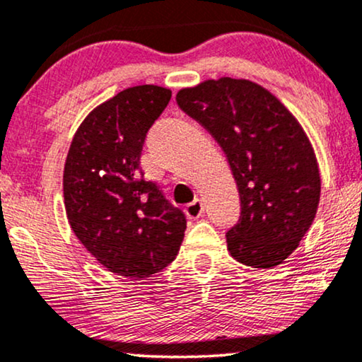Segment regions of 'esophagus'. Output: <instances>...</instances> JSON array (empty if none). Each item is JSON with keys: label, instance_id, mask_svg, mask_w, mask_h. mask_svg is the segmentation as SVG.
Here are the masks:
<instances>
[{"label": "esophagus", "instance_id": "esophagus-1", "mask_svg": "<svg viewBox=\"0 0 362 362\" xmlns=\"http://www.w3.org/2000/svg\"><path fill=\"white\" fill-rule=\"evenodd\" d=\"M185 215L189 216L190 220H197L204 215V204L199 199H195L192 204H189L185 206Z\"/></svg>", "mask_w": 362, "mask_h": 362}]
</instances>
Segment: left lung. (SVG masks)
<instances>
[{"instance_id": "8db88e82", "label": "left lung", "mask_w": 362, "mask_h": 362, "mask_svg": "<svg viewBox=\"0 0 362 362\" xmlns=\"http://www.w3.org/2000/svg\"><path fill=\"white\" fill-rule=\"evenodd\" d=\"M178 107L218 142L238 187L228 252L253 268L283 263L316 216L321 177L313 146L278 98L248 79H209L177 93Z\"/></svg>"}]
</instances>
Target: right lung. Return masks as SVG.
I'll list each match as a JSON object with an SVG mask.
<instances>
[{
	"label": "right lung",
	"mask_w": 362,
	"mask_h": 362,
	"mask_svg": "<svg viewBox=\"0 0 362 362\" xmlns=\"http://www.w3.org/2000/svg\"><path fill=\"white\" fill-rule=\"evenodd\" d=\"M170 98V89L152 84L120 90L90 110L67 152V220L84 248L119 276L158 273L175 259L184 240V211L141 170L148 129Z\"/></svg>",
	"instance_id": "right-lung-1"
}]
</instances>
